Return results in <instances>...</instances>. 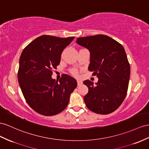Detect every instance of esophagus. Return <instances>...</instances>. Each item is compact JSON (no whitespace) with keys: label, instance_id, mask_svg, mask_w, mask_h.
<instances>
[{"label":"esophagus","instance_id":"esophagus-1","mask_svg":"<svg viewBox=\"0 0 149 149\" xmlns=\"http://www.w3.org/2000/svg\"><path fill=\"white\" fill-rule=\"evenodd\" d=\"M77 85H78V86H81V85L82 84V81H81V80L77 79Z\"/></svg>","mask_w":149,"mask_h":149}]
</instances>
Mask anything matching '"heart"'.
<instances>
[{
    "instance_id": "b5f03b06",
    "label": "heart",
    "mask_w": 149,
    "mask_h": 149,
    "mask_svg": "<svg viewBox=\"0 0 149 149\" xmlns=\"http://www.w3.org/2000/svg\"><path fill=\"white\" fill-rule=\"evenodd\" d=\"M72 73L74 74H77V72H76L75 70H74L73 71H72Z\"/></svg>"
}]
</instances>
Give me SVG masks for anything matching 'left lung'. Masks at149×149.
Masks as SVG:
<instances>
[{"label": "left lung", "mask_w": 149, "mask_h": 149, "mask_svg": "<svg viewBox=\"0 0 149 149\" xmlns=\"http://www.w3.org/2000/svg\"><path fill=\"white\" fill-rule=\"evenodd\" d=\"M76 43L90 52L88 69L96 75L97 83L83 82L89 91L84 97L89 109L109 114L119 107L127 93L130 67L123 46L106 35L79 38Z\"/></svg>", "instance_id": "1"}]
</instances>
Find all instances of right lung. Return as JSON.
I'll return each mask as SVG.
<instances>
[{"mask_svg": "<svg viewBox=\"0 0 149 149\" xmlns=\"http://www.w3.org/2000/svg\"><path fill=\"white\" fill-rule=\"evenodd\" d=\"M74 37L49 35L38 37L22 51L19 59L18 82L26 102L45 116H53L66 108L77 81L63 74L59 81L52 77V69L60 62L61 55Z\"/></svg>", "mask_w": 149, "mask_h": 149, "instance_id": "add662e5", "label": "right lung"}]
</instances>
